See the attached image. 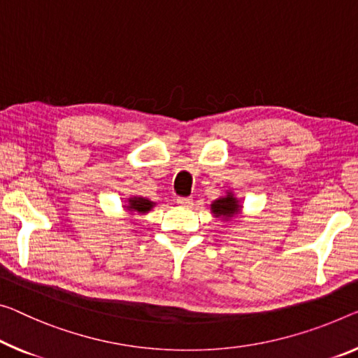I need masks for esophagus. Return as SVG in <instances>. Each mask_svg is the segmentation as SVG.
I'll return each instance as SVG.
<instances>
[{"mask_svg":"<svg viewBox=\"0 0 358 358\" xmlns=\"http://www.w3.org/2000/svg\"><path fill=\"white\" fill-rule=\"evenodd\" d=\"M176 201H178L179 206H185V208L194 205V200H192V196H178V200H176Z\"/></svg>","mask_w":358,"mask_h":358,"instance_id":"obj_1","label":"esophagus"}]
</instances>
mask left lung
<instances>
[{"label": "left lung", "instance_id": "obj_1", "mask_svg": "<svg viewBox=\"0 0 358 358\" xmlns=\"http://www.w3.org/2000/svg\"><path fill=\"white\" fill-rule=\"evenodd\" d=\"M211 210L213 213L216 214V216H222L225 219H230L240 211V205L238 201H236V198H234L232 195H227L224 198H219L211 205Z\"/></svg>", "mask_w": 358, "mask_h": 358}]
</instances>
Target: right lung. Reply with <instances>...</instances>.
Here are the masks:
<instances>
[{
	"instance_id": "1",
	"label": "right lung",
	"mask_w": 358,
	"mask_h": 358,
	"mask_svg": "<svg viewBox=\"0 0 358 358\" xmlns=\"http://www.w3.org/2000/svg\"><path fill=\"white\" fill-rule=\"evenodd\" d=\"M155 203L147 200V198H142V196H133L129 198V205L126 206L129 211H136V213H148L153 208Z\"/></svg>"
}]
</instances>
